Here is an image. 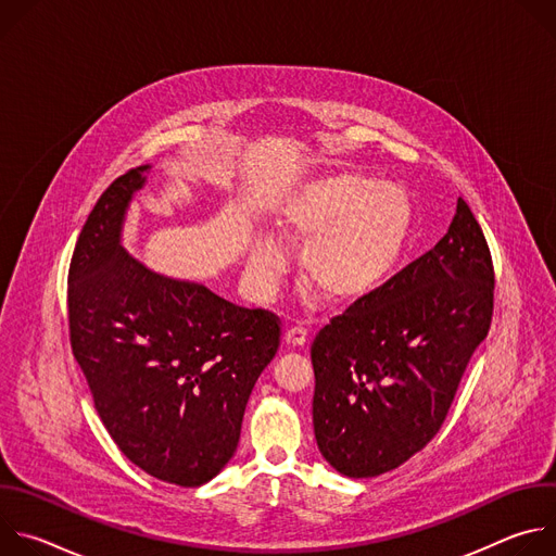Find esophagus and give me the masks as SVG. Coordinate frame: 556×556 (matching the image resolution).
Returning a JSON list of instances; mask_svg holds the SVG:
<instances>
[{
	"label": "esophagus",
	"instance_id": "34e87169",
	"mask_svg": "<svg viewBox=\"0 0 556 556\" xmlns=\"http://www.w3.org/2000/svg\"><path fill=\"white\" fill-rule=\"evenodd\" d=\"M286 343L288 345H292V348H301V345H305L307 343V330L305 328H301V326H292V328H288L286 330Z\"/></svg>",
	"mask_w": 556,
	"mask_h": 556
}]
</instances>
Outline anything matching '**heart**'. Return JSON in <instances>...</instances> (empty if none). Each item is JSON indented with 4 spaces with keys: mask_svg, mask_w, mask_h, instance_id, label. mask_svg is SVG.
I'll list each match as a JSON object with an SVG mask.
<instances>
[{
    "mask_svg": "<svg viewBox=\"0 0 556 556\" xmlns=\"http://www.w3.org/2000/svg\"><path fill=\"white\" fill-rule=\"evenodd\" d=\"M414 224L416 206L405 187L354 172L301 185L277 217L283 240L305 249V281L332 303H354L376 292L401 264ZM247 266L262 290H273L288 270L286 251L264 237Z\"/></svg>",
    "mask_w": 556,
    "mask_h": 556,
    "instance_id": "obj_1",
    "label": "heart"
}]
</instances>
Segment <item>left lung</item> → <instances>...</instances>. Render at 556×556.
<instances>
[{
  "mask_svg": "<svg viewBox=\"0 0 556 556\" xmlns=\"http://www.w3.org/2000/svg\"><path fill=\"white\" fill-rule=\"evenodd\" d=\"M493 290L484 232L459 198L429 253L316 334L312 422L332 468L376 478L427 446L489 334Z\"/></svg>",
  "mask_w": 556,
  "mask_h": 556,
  "instance_id": "left-lung-1",
  "label": "left lung"
}]
</instances>
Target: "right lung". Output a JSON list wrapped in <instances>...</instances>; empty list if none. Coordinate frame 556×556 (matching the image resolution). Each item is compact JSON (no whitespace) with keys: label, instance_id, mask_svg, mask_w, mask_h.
Returning <instances> with one entry per match:
<instances>
[{"label":"right lung","instance_id":"obj_1","mask_svg":"<svg viewBox=\"0 0 556 556\" xmlns=\"http://www.w3.org/2000/svg\"><path fill=\"white\" fill-rule=\"evenodd\" d=\"M151 165L92 208L67 275L70 343L118 448L151 478L202 486L237 451L251 391L279 348L277 316L140 264L123 226Z\"/></svg>","mask_w":556,"mask_h":556}]
</instances>
